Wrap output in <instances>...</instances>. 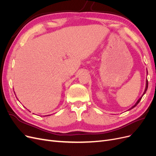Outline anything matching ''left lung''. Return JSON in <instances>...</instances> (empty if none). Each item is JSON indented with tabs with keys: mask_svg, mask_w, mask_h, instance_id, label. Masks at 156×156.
<instances>
[{
	"mask_svg": "<svg viewBox=\"0 0 156 156\" xmlns=\"http://www.w3.org/2000/svg\"><path fill=\"white\" fill-rule=\"evenodd\" d=\"M147 74H148V71H147ZM147 89H148V80L147 79H146V87H145V89H144V93L143 94V95L142 96H140V98L139 99V100H137V101H136V103H135V104L133 106V107H131L130 108H129V110H131V109H132V108H133L135 107H136V105H138V103H139V101H140V100H141V99H142V98H143V96L144 95V94H145V93H146V90H147ZM128 110V111H129Z\"/></svg>",
	"mask_w": 156,
	"mask_h": 156,
	"instance_id": "obj_1",
	"label": "left lung"
}]
</instances>
